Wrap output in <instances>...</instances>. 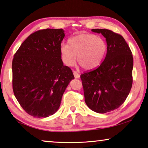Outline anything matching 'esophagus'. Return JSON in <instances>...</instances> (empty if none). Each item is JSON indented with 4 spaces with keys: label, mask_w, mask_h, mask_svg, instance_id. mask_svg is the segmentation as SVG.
I'll list each match as a JSON object with an SVG mask.
<instances>
[{
    "label": "esophagus",
    "mask_w": 148,
    "mask_h": 148,
    "mask_svg": "<svg viewBox=\"0 0 148 148\" xmlns=\"http://www.w3.org/2000/svg\"><path fill=\"white\" fill-rule=\"evenodd\" d=\"M73 74H74V76L75 78H79V74H78V72H77L76 71H74Z\"/></svg>",
    "instance_id": "obj_1"
}]
</instances>
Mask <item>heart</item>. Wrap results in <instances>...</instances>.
I'll list each match as a JSON object with an SVG mask.
<instances>
[{
    "label": "heart",
    "instance_id": "heart-1",
    "mask_svg": "<svg viewBox=\"0 0 148 148\" xmlns=\"http://www.w3.org/2000/svg\"><path fill=\"white\" fill-rule=\"evenodd\" d=\"M69 45L62 44L60 47L63 62L66 66L73 65L76 60L84 69L97 67L103 60L107 45L102 37L91 34H81L71 37Z\"/></svg>",
    "mask_w": 148,
    "mask_h": 148
}]
</instances>
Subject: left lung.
Masks as SVG:
<instances>
[{
  "mask_svg": "<svg viewBox=\"0 0 148 148\" xmlns=\"http://www.w3.org/2000/svg\"><path fill=\"white\" fill-rule=\"evenodd\" d=\"M106 39L107 55L95 70L81 74L85 102L98 113L116 109L125 102L132 85L133 57L121 35L106 29H92Z\"/></svg>",
  "mask_w": 148,
  "mask_h": 148,
  "instance_id": "1",
  "label": "left lung"
}]
</instances>
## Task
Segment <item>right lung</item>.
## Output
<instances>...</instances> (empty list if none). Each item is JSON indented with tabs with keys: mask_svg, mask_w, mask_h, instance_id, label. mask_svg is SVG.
<instances>
[{
	"mask_svg": "<svg viewBox=\"0 0 148 148\" xmlns=\"http://www.w3.org/2000/svg\"><path fill=\"white\" fill-rule=\"evenodd\" d=\"M64 36L63 29L39 30L23 42L14 56V93L31 116L45 118L55 113L74 78L61 58L60 47Z\"/></svg>",
	"mask_w": 148,
	"mask_h": 148,
	"instance_id": "right-lung-1",
	"label": "right lung"
}]
</instances>
